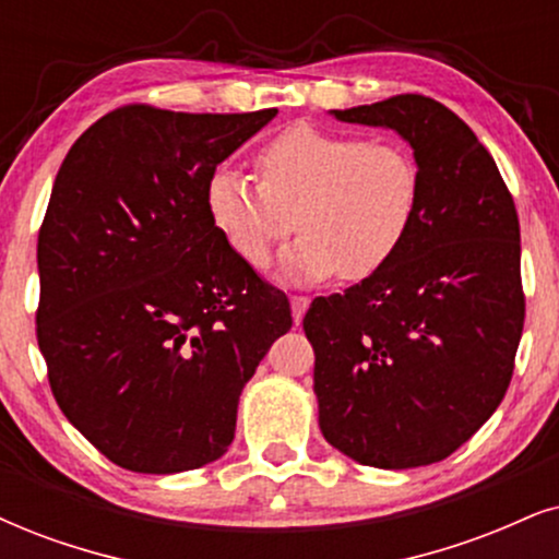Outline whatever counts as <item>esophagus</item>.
<instances>
[{
	"label": "esophagus",
	"mask_w": 559,
	"mask_h": 559,
	"mask_svg": "<svg viewBox=\"0 0 559 559\" xmlns=\"http://www.w3.org/2000/svg\"><path fill=\"white\" fill-rule=\"evenodd\" d=\"M309 309V299L307 296H292V314H294V322L299 324L304 320V314H307Z\"/></svg>",
	"instance_id": "obj_1"
}]
</instances>
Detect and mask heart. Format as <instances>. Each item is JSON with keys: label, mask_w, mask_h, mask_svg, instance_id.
Listing matches in <instances>:
<instances>
[{"label": "heart", "mask_w": 559, "mask_h": 559, "mask_svg": "<svg viewBox=\"0 0 559 559\" xmlns=\"http://www.w3.org/2000/svg\"><path fill=\"white\" fill-rule=\"evenodd\" d=\"M260 186L229 165L206 182V209L218 235L247 265L263 267L273 245L275 278L314 286L341 273L364 281L397 255L420 209V169L397 141L292 126L258 152Z\"/></svg>", "instance_id": "heart-1"}]
</instances>
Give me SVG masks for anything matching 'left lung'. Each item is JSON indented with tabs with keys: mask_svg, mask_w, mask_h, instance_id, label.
<instances>
[{
	"mask_svg": "<svg viewBox=\"0 0 559 559\" xmlns=\"http://www.w3.org/2000/svg\"><path fill=\"white\" fill-rule=\"evenodd\" d=\"M330 116L407 141L420 209L390 263L304 317L320 430L366 467H423L469 441L511 384L524 330L519 216L496 159L447 105L397 95Z\"/></svg>",
	"mask_w": 559,
	"mask_h": 559,
	"instance_id": "left-lung-1",
	"label": "left lung"
}]
</instances>
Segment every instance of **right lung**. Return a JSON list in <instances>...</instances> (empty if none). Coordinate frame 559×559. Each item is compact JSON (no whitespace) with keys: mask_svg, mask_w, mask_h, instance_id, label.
<instances>
[{"mask_svg":"<svg viewBox=\"0 0 559 559\" xmlns=\"http://www.w3.org/2000/svg\"><path fill=\"white\" fill-rule=\"evenodd\" d=\"M275 112L129 105L61 162L38 235V345L61 413L118 467L216 462L245 384L292 330L286 294L206 209L209 175Z\"/></svg>","mask_w":559,"mask_h":559,"instance_id":"right-lung-1","label":"right lung"}]
</instances>
